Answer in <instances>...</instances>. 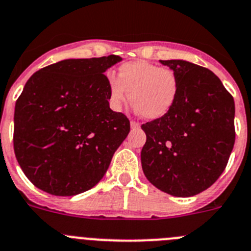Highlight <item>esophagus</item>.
I'll return each instance as SVG.
<instances>
[{"mask_svg":"<svg viewBox=\"0 0 251 251\" xmlns=\"http://www.w3.org/2000/svg\"><path fill=\"white\" fill-rule=\"evenodd\" d=\"M141 127V124L139 123H137V122H130V128H132V129H138V128Z\"/></svg>","mask_w":251,"mask_h":251,"instance_id":"esophagus-1","label":"esophagus"}]
</instances>
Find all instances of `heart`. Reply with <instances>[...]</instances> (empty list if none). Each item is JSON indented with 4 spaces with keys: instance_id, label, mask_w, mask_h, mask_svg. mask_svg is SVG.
Listing matches in <instances>:
<instances>
[{
    "instance_id": "b5f03b06",
    "label": "heart",
    "mask_w": 251,
    "mask_h": 251,
    "mask_svg": "<svg viewBox=\"0 0 251 251\" xmlns=\"http://www.w3.org/2000/svg\"><path fill=\"white\" fill-rule=\"evenodd\" d=\"M110 105L119 110L129 100L137 113L158 119L173 108L179 93V79L169 68L147 61L127 62L118 70V78L108 77Z\"/></svg>"
}]
</instances>
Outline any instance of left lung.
I'll list each match as a JSON object with an SVG mask.
<instances>
[{
    "instance_id": "1",
    "label": "left lung",
    "mask_w": 251,
    "mask_h": 251,
    "mask_svg": "<svg viewBox=\"0 0 251 251\" xmlns=\"http://www.w3.org/2000/svg\"><path fill=\"white\" fill-rule=\"evenodd\" d=\"M179 93L165 116L142 126L143 173L154 187L173 197H193L222 176L235 142V104L222 80L201 66L169 59Z\"/></svg>"
}]
</instances>
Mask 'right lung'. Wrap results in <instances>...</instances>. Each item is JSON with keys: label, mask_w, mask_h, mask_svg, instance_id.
I'll use <instances>...</instances> for the list:
<instances>
[{"label": "right lung", "mask_w": 251, "mask_h": 251, "mask_svg": "<svg viewBox=\"0 0 251 251\" xmlns=\"http://www.w3.org/2000/svg\"><path fill=\"white\" fill-rule=\"evenodd\" d=\"M121 61L114 54L63 59L27 80L16 102L13 148L38 189L71 197L104 176L130 130L127 117L108 102L104 72Z\"/></svg>", "instance_id": "add662e5"}]
</instances>
